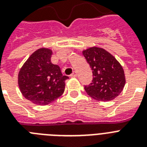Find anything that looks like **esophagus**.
<instances>
[{
	"instance_id": "obj_1",
	"label": "esophagus",
	"mask_w": 147,
	"mask_h": 147,
	"mask_svg": "<svg viewBox=\"0 0 147 147\" xmlns=\"http://www.w3.org/2000/svg\"><path fill=\"white\" fill-rule=\"evenodd\" d=\"M76 76H77V73H76V71L73 72L72 74H71V77H72V78H75V77H76Z\"/></svg>"
}]
</instances>
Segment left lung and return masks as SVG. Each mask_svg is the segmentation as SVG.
I'll list each match as a JSON object with an SVG mask.
<instances>
[{
    "label": "left lung",
    "mask_w": 147,
    "mask_h": 147,
    "mask_svg": "<svg viewBox=\"0 0 147 147\" xmlns=\"http://www.w3.org/2000/svg\"><path fill=\"white\" fill-rule=\"evenodd\" d=\"M90 65L93 80L85 86L86 93L100 101H110L120 94L123 89L126 79L123 67L109 53L102 48L92 47L82 51Z\"/></svg>",
    "instance_id": "obj_1"
}]
</instances>
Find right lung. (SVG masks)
<instances>
[{
	"label": "right lung",
	"mask_w": 147,
	"mask_h": 147,
	"mask_svg": "<svg viewBox=\"0 0 147 147\" xmlns=\"http://www.w3.org/2000/svg\"><path fill=\"white\" fill-rule=\"evenodd\" d=\"M52 51L40 48L26 61L18 73V86L25 98L44 106L51 103L65 91V80L59 65L51 62Z\"/></svg>",
	"instance_id": "add662e5"
}]
</instances>
